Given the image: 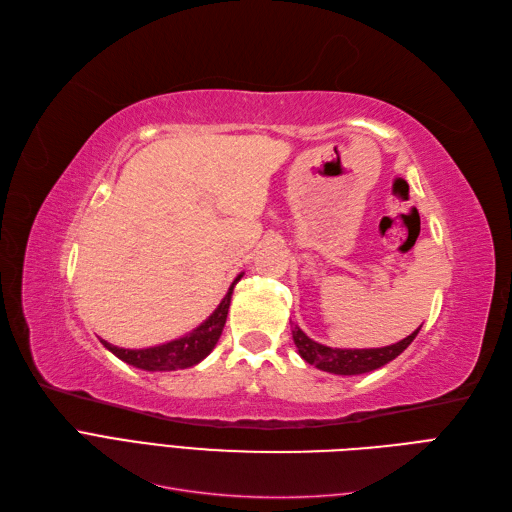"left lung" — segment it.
I'll return each mask as SVG.
<instances>
[{"mask_svg": "<svg viewBox=\"0 0 512 512\" xmlns=\"http://www.w3.org/2000/svg\"><path fill=\"white\" fill-rule=\"evenodd\" d=\"M421 329V327H419ZM419 329H415L410 336L404 340L381 346V349H332V346L319 344L312 338H308L302 329L295 325L293 327V342L298 346V353L310 366H315L323 372L342 374V376H353V374H366L376 368L389 364L391 359L398 357L406 346L417 338Z\"/></svg>", "mask_w": 512, "mask_h": 512, "instance_id": "1", "label": "left lung"}]
</instances>
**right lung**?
<instances>
[{
  "mask_svg": "<svg viewBox=\"0 0 512 512\" xmlns=\"http://www.w3.org/2000/svg\"><path fill=\"white\" fill-rule=\"evenodd\" d=\"M242 274L234 278L232 287H229L227 295L217 306V310L200 325L195 327L193 332L185 334L183 338L170 340L159 346H148V349H121V346H114L106 340L102 344L110 353L117 355L125 364L146 370V372H170V370H185L195 364H200L204 357L210 355V351L217 346L221 332L227 321V310L229 302H232V293Z\"/></svg>",
  "mask_w": 512,
  "mask_h": 512,
  "instance_id": "1",
  "label": "right lung"
}]
</instances>
